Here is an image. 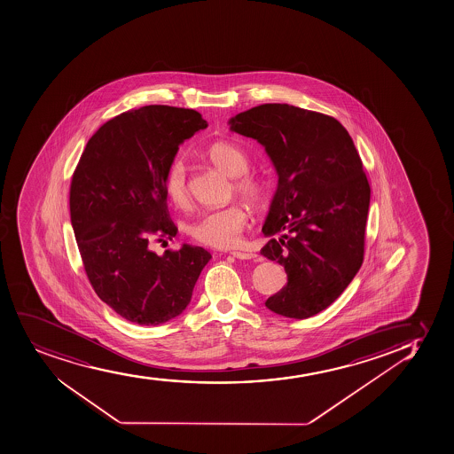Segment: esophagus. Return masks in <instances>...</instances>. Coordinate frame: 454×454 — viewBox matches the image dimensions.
<instances>
[{"mask_svg": "<svg viewBox=\"0 0 454 454\" xmlns=\"http://www.w3.org/2000/svg\"><path fill=\"white\" fill-rule=\"evenodd\" d=\"M231 254L237 259H252L254 258V254H247V252H231Z\"/></svg>", "mask_w": 454, "mask_h": 454, "instance_id": "34e87169", "label": "esophagus"}]
</instances>
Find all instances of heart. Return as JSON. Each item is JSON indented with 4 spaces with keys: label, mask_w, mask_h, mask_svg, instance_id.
I'll return each instance as SVG.
<instances>
[{
    "label": "heart",
    "mask_w": 454,
    "mask_h": 454,
    "mask_svg": "<svg viewBox=\"0 0 454 454\" xmlns=\"http://www.w3.org/2000/svg\"><path fill=\"white\" fill-rule=\"evenodd\" d=\"M207 157L226 176H234L232 192L250 204H259L263 198L262 181L250 174L249 156L243 148L231 142H215L208 146ZM163 187L168 200L178 208L191 205V184L187 176V165L181 157H176L168 166L163 178ZM247 213L239 204H230L215 210L205 211L191 224L189 232L198 243L230 249L239 243L244 228L247 224Z\"/></svg>",
    "instance_id": "heart-1"
}]
</instances>
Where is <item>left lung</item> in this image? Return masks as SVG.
<instances>
[{
  "mask_svg": "<svg viewBox=\"0 0 454 454\" xmlns=\"http://www.w3.org/2000/svg\"><path fill=\"white\" fill-rule=\"evenodd\" d=\"M230 122L265 146L278 176L261 254L285 267L288 283L265 306L313 317L336 301L364 259L371 185L360 154L336 118L286 103L259 105Z\"/></svg>",
  "mask_w": 454,
  "mask_h": 454,
  "instance_id": "left-lung-1",
  "label": "left lung"
}]
</instances>
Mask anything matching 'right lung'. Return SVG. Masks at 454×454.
I'll return each instance as SVG.
<instances>
[{
	"label": "right lung",
	"mask_w": 454,
	"mask_h": 454,
	"mask_svg": "<svg viewBox=\"0 0 454 454\" xmlns=\"http://www.w3.org/2000/svg\"><path fill=\"white\" fill-rule=\"evenodd\" d=\"M200 113L150 105L120 114L90 137L70 183V219L83 270L102 301L139 325H159L191 302L211 254L153 241L176 235L163 178L178 145L205 129Z\"/></svg>",
	"instance_id": "right-lung-1"
}]
</instances>
